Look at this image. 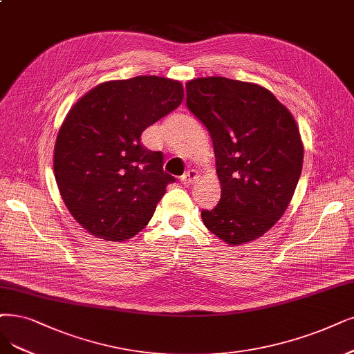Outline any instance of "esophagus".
<instances>
[{"instance_id": "1", "label": "esophagus", "mask_w": 354, "mask_h": 354, "mask_svg": "<svg viewBox=\"0 0 354 354\" xmlns=\"http://www.w3.org/2000/svg\"><path fill=\"white\" fill-rule=\"evenodd\" d=\"M200 178V174H198V170H195V169H189L187 174H184L180 176V182L184 185H191V184H194L195 180H197Z\"/></svg>"}]
</instances>
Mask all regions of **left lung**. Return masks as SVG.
Masks as SVG:
<instances>
[{
    "label": "left lung",
    "mask_w": 354,
    "mask_h": 354,
    "mask_svg": "<svg viewBox=\"0 0 354 354\" xmlns=\"http://www.w3.org/2000/svg\"><path fill=\"white\" fill-rule=\"evenodd\" d=\"M187 108L214 146L221 198L201 210L229 245L254 241L280 220L302 172L304 146L292 113L271 91L225 77L187 83Z\"/></svg>",
    "instance_id": "8db88e82"
}]
</instances>
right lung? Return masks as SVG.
<instances>
[{
  "label": "right lung",
  "instance_id": "obj_1",
  "mask_svg": "<svg viewBox=\"0 0 354 354\" xmlns=\"http://www.w3.org/2000/svg\"><path fill=\"white\" fill-rule=\"evenodd\" d=\"M184 88L156 75L106 82L78 100L59 128L54 172L68 212L106 241L147 226L166 187L163 154L142 146V131L175 111Z\"/></svg>",
  "mask_w": 354,
  "mask_h": 354
}]
</instances>
